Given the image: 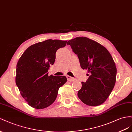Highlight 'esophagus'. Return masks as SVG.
Returning a JSON list of instances; mask_svg holds the SVG:
<instances>
[{
	"label": "esophagus",
	"mask_w": 132,
	"mask_h": 132,
	"mask_svg": "<svg viewBox=\"0 0 132 132\" xmlns=\"http://www.w3.org/2000/svg\"><path fill=\"white\" fill-rule=\"evenodd\" d=\"M66 77H67V80H68L69 81H73L75 79L74 78H73V77H71V76H68V75H67V76H66Z\"/></svg>",
	"instance_id": "obj_1"
}]
</instances>
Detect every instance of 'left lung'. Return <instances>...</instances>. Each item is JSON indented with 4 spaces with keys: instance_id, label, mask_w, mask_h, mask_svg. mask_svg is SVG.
Listing matches in <instances>:
<instances>
[{
    "instance_id": "8db88e82",
    "label": "left lung",
    "mask_w": 132,
    "mask_h": 132,
    "mask_svg": "<svg viewBox=\"0 0 132 132\" xmlns=\"http://www.w3.org/2000/svg\"><path fill=\"white\" fill-rule=\"evenodd\" d=\"M78 56L83 70L89 76L77 96L83 103L90 106L103 103L110 95L116 81L117 68L111 55L96 41L86 37H78L67 42Z\"/></svg>"
}]
</instances>
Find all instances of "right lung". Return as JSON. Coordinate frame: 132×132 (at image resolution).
<instances>
[{
    "instance_id": "add662e5",
    "label": "right lung",
    "mask_w": 132,
    "mask_h": 132,
    "mask_svg": "<svg viewBox=\"0 0 132 132\" xmlns=\"http://www.w3.org/2000/svg\"><path fill=\"white\" fill-rule=\"evenodd\" d=\"M67 41L48 39L31 45L21 56L16 69V85L28 104L37 110L50 106L59 89L67 82L65 76L48 75L56 52L66 46Z\"/></svg>"
}]
</instances>
